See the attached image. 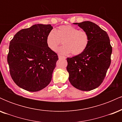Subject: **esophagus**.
<instances>
[{
  "mask_svg": "<svg viewBox=\"0 0 122 122\" xmlns=\"http://www.w3.org/2000/svg\"><path fill=\"white\" fill-rule=\"evenodd\" d=\"M58 58H59V59H62V58H64V59H65V57L62 56H61V55H58Z\"/></svg>",
  "mask_w": 122,
  "mask_h": 122,
  "instance_id": "34e87169",
  "label": "esophagus"
}]
</instances>
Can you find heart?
I'll use <instances>...</instances> for the list:
<instances>
[{
  "instance_id": "1",
  "label": "heart",
  "mask_w": 122,
  "mask_h": 122,
  "mask_svg": "<svg viewBox=\"0 0 122 122\" xmlns=\"http://www.w3.org/2000/svg\"><path fill=\"white\" fill-rule=\"evenodd\" d=\"M89 42V36L85 31L79 30L71 25L60 26L56 31H50L46 37L47 46L53 51H56L60 45L64 43L58 51L64 55L71 52L74 56L81 54L86 49Z\"/></svg>"
}]
</instances>
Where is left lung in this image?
<instances>
[{
	"label": "left lung",
	"mask_w": 122,
	"mask_h": 122,
	"mask_svg": "<svg viewBox=\"0 0 122 122\" xmlns=\"http://www.w3.org/2000/svg\"><path fill=\"white\" fill-rule=\"evenodd\" d=\"M73 24L88 33L89 42L83 53L67 58L69 80L77 89L91 91L100 86L110 66L112 50L110 38L106 31L90 21Z\"/></svg>",
	"instance_id": "obj_1"
}]
</instances>
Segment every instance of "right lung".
<instances>
[{"instance_id": "obj_1", "label": "right lung", "mask_w": 122, "mask_h": 122, "mask_svg": "<svg viewBox=\"0 0 122 122\" xmlns=\"http://www.w3.org/2000/svg\"><path fill=\"white\" fill-rule=\"evenodd\" d=\"M51 25L37 24L22 29L10 42L7 62L12 79L18 86L30 92L49 84L58 56L47 46L46 37Z\"/></svg>"}]
</instances>
